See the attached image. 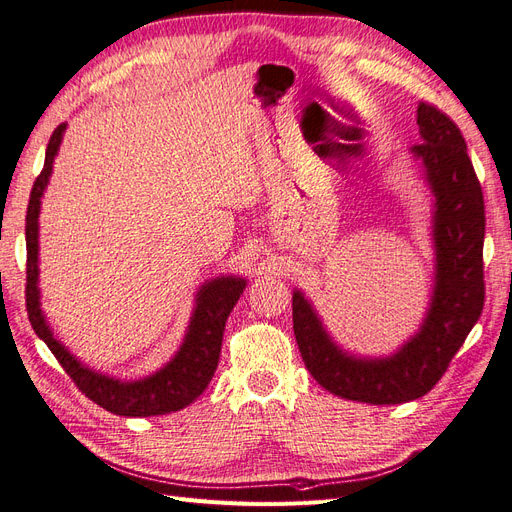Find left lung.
Segmentation results:
<instances>
[{
  "mask_svg": "<svg viewBox=\"0 0 512 512\" xmlns=\"http://www.w3.org/2000/svg\"><path fill=\"white\" fill-rule=\"evenodd\" d=\"M416 123L423 143L410 151L436 198V282L421 329L391 356H354L329 337L305 294H292V329L309 374L337 397L374 406L427 395L466 342L485 303V200L466 141L457 123L433 104H418Z\"/></svg>",
  "mask_w": 512,
  "mask_h": 512,
  "instance_id": "1",
  "label": "left lung"
}]
</instances>
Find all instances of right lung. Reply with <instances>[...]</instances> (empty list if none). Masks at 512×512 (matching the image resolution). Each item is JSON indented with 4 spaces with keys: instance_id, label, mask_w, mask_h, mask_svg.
Instances as JSON below:
<instances>
[{
    "instance_id": "1",
    "label": "right lung",
    "mask_w": 512,
    "mask_h": 512,
    "mask_svg": "<svg viewBox=\"0 0 512 512\" xmlns=\"http://www.w3.org/2000/svg\"><path fill=\"white\" fill-rule=\"evenodd\" d=\"M66 123L55 128L51 134L49 147H46L44 168L36 177L32 194H29L27 218H25V241H27V286H25V305L27 316L36 335L49 346L59 365L66 369L72 382L79 386L94 404L100 408L119 414V416H158L183 410L207 389L215 367L220 361L222 337L226 320L237 305L245 290L243 277L222 275L209 280L196 294V307L190 318L188 333L177 354L156 374L143 380L123 382L111 376L98 374V371L85 367L68 348L57 342L46 324L40 309V288H38V215L40 198L46 190V183L53 173V160L59 151L61 138H64Z\"/></svg>"
}]
</instances>
